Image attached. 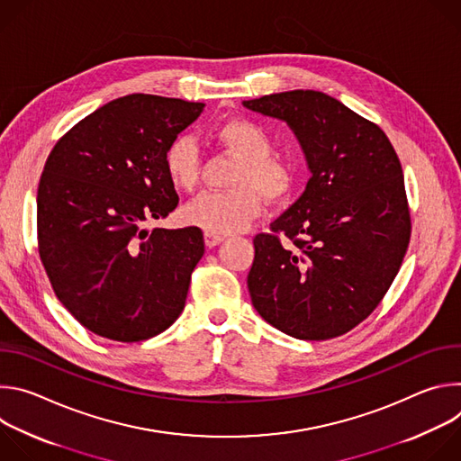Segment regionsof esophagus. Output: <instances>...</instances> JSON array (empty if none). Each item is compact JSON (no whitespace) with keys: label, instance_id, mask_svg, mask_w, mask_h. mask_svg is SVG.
<instances>
[{"label":"esophagus","instance_id":"34e87169","mask_svg":"<svg viewBox=\"0 0 461 461\" xmlns=\"http://www.w3.org/2000/svg\"><path fill=\"white\" fill-rule=\"evenodd\" d=\"M224 240V237L222 235H215V233H204V242H206V246L208 248H213V246H219L221 242Z\"/></svg>","mask_w":461,"mask_h":461}]
</instances>
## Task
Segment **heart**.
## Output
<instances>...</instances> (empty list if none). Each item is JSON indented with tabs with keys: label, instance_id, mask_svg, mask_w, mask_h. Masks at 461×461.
Segmentation results:
<instances>
[{
	"label": "heart",
	"instance_id": "obj_1",
	"mask_svg": "<svg viewBox=\"0 0 461 461\" xmlns=\"http://www.w3.org/2000/svg\"><path fill=\"white\" fill-rule=\"evenodd\" d=\"M215 139L240 158L231 178L233 189L196 196L182 210V221L208 233L228 235L244 230L258 215V194L272 204L288 199L295 185V171L272 155L274 140L257 122L228 120L215 129ZM164 169L176 189L191 191L199 184L201 155L189 137H178L167 146Z\"/></svg>",
	"mask_w": 461,
	"mask_h": 461
}]
</instances>
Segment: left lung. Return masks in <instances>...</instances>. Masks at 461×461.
Listing matches in <instances>:
<instances>
[{"label":"left lung","instance_id":"8db88e82","mask_svg":"<svg viewBox=\"0 0 461 461\" xmlns=\"http://www.w3.org/2000/svg\"><path fill=\"white\" fill-rule=\"evenodd\" d=\"M242 105L285 120L312 173L272 233L253 239L251 303L295 339L343 336L381 303L409 248L400 158L374 122L324 93L297 89Z\"/></svg>","mask_w":461,"mask_h":461}]
</instances>
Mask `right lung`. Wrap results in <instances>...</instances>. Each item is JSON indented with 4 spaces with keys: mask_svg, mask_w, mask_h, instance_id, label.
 Masks as SVG:
<instances>
[{
    "mask_svg": "<svg viewBox=\"0 0 461 461\" xmlns=\"http://www.w3.org/2000/svg\"><path fill=\"white\" fill-rule=\"evenodd\" d=\"M204 104L116 98L52 148L38 185V249L59 303L100 338L135 343L182 313L204 255L199 228L146 230L178 204L164 153Z\"/></svg>",
    "mask_w": 461,
    "mask_h": 461,
    "instance_id": "right-lung-1",
    "label": "right lung"
}]
</instances>
